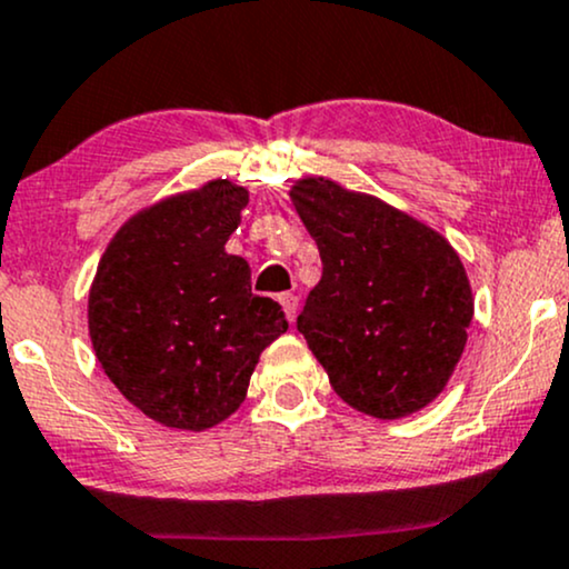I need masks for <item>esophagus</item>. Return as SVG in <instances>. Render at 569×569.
I'll use <instances>...</instances> for the list:
<instances>
[{
	"label": "esophagus",
	"mask_w": 569,
	"mask_h": 569,
	"mask_svg": "<svg viewBox=\"0 0 569 569\" xmlns=\"http://www.w3.org/2000/svg\"><path fill=\"white\" fill-rule=\"evenodd\" d=\"M279 303H282L287 322H296V315H298V298L292 296V292H282V296H279Z\"/></svg>",
	"instance_id": "esophagus-1"
}]
</instances>
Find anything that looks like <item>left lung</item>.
<instances>
[{
    "label": "left lung",
    "instance_id": "1",
    "mask_svg": "<svg viewBox=\"0 0 569 569\" xmlns=\"http://www.w3.org/2000/svg\"><path fill=\"white\" fill-rule=\"evenodd\" d=\"M290 199L322 258L298 330L330 387L376 419L432 403L473 319L459 254L425 222L325 177L296 182Z\"/></svg>",
    "mask_w": 569,
    "mask_h": 569
}]
</instances>
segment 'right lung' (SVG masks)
Segmentation results:
<instances>
[{
  "label": "right lung",
  "mask_w": 569,
  "mask_h": 569,
  "mask_svg": "<svg viewBox=\"0 0 569 569\" xmlns=\"http://www.w3.org/2000/svg\"><path fill=\"white\" fill-rule=\"evenodd\" d=\"M250 196L212 180L133 214L101 254L88 296L93 352L144 417L207 430L244 400L258 357L287 330L226 252Z\"/></svg>",
  "instance_id": "add662e5"
}]
</instances>
